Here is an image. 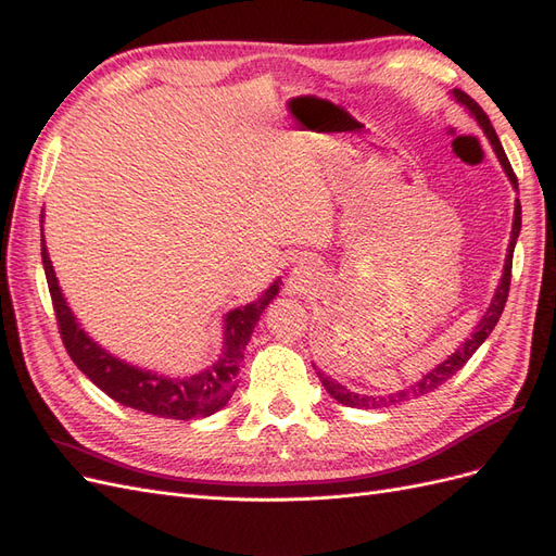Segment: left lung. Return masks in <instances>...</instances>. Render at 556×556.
I'll return each instance as SVG.
<instances>
[{"mask_svg": "<svg viewBox=\"0 0 556 556\" xmlns=\"http://www.w3.org/2000/svg\"><path fill=\"white\" fill-rule=\"evenodd\" d=\"M452 97L457 99V102H459L470 115L476 117L478 125H480L482 131H484V137L490 139V143H492V148H494V153H496V157H498V162H501V166H503V172H506L508 180L513 182V188L517 190V176H515L513 166H510V162H508V157H506V150H503V146H501V141H498V137H496V131H494V127H492V123H490V117H486V113L478 106V102H473V99H470L466 92L452 90ZM519 229H521V206H519V199H515V215H513V231H510L508 255H506V264H503V276H501L498 288H496V292H494V296H492V304H490V308H486V313L482 315V319L478 323V327L473 329V333H470L468 339H466L457 350H454L445 362H441L439 366L431 368V371H429L427 376H422L417 382H413L410 387H406V390H399V392H394V394H384V396H368V394L352 392V390H348L345 384L336 382L333 378L325 376L323 371H317V368H315L319 380H323L325 390H327L336 401L343 403V406H350V408H387V406H392V403L410 401V399H417V396H422V394H429V392L435 390V387H441L445 380H450L470 357H473V352L484 343L486 336H490V333L494 331V327H496V323H498V317H501V313H503V306H506L508 290H510V276H513V274H510V271H513V252H515V243H517V237H519Z\"/></svg>", "mask_w": 556, "mask_h": 556, "instance_id": "obj_1", "label": "left lung"}]
</instances>
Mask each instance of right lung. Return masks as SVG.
<instances>
[{"label": "right lung", "instance_id": "right-lung-1", "mask_svg": "<svg viewBox=\"0 0 556 556\" xmlns=\"http://www.w3.org/2000/svg\"><path fill=\"white\" fill-rule=\"evenodd\" d=\"M41 262L48 280L50 299L58 315V327L62 333V343L70 352L74 364L86 374L99 390L109 394L113 401L123 403L127 408L141 410L148 415L169 417V419H194L208 417L227 406L233 390L239 384V366L243 359V350L250 341L255 325L264 308L271 304L280 292V278L268 285V290L248 306L233 308L225 315V341L223 355L217 357L204 371L188 378L164 376L148 368L127 364L125 359L111 355L106 348L92 341L88 331L78 325L76 315L62 294V288L55 276L53 262H50L48 248L43 241V213H41Z\"/></svg>", "mask_w": 556, "mask_h": 556}]
</instances>
